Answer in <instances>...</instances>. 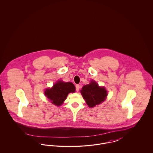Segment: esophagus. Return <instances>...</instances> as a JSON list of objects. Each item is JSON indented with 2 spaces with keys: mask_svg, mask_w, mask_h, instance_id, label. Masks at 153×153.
I'll return each instance as SVG.
<instances>
[{
  "mask_svg": "<svg viewBox=\"0 0 153 153\" xmlns=\"http://www.w3.org/2000/svg\"><path fill=\"white\" fill-rule=\"evenodd\" d=\"M79 89H80V85H76V90L77 92H78L79 91Z\"/></svg>",
  "mask_w": 153,
  "mask_h": 153,
  "instance_id": "1",
  "label": "esophagus"
}]
</instances>
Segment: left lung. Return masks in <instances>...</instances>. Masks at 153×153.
<instances>
[{"label":"left lung","instance_id":"left-lung-1","mask_svg":"<svg viewBox=\"0 0 153 153\" xmlns=\"http://www.w3.org/2000/svg\"><path fill=\"white\" fill-rule=\"evenodd\" d=\"M80 92L88 107L91 108L104 102L108 95L104 87H99L94 80H92L89 84L84 85Z\"/></svg>","mask_w":153,"mask_h":153}]
</instances>
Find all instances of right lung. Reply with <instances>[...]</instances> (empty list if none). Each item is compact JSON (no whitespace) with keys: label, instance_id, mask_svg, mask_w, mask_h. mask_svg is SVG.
I'll return each mask as SVG.
<instances>
[{"label":"right lung","instance_id":"add662e5","mask_svg":"<svg viewBox=\"0 0 153 153\" xmlns=\"http://www.w3.org/2000/svg\"><path fill=\"white\" fill-rule=\"evenodd\" d=\"M76 88L72 82H65L58 81L55 83L53 87L47 88L45 91V95L51 101L53 104L61 105L69 93H74Z\"/></svg>","mask_w":153,"mask_h":153}]
</instances>
